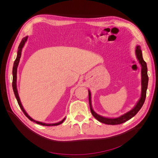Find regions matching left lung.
<instances>
[{"mask_svg":"<svg viewBox=\"0 0 158 158\" xmlns=\"http://www.w3.org/2000/svg\"><path fill=\"white\" fill-rule=\"evenodd\" d=\"M136 55L137 57L138 60L141 65V85H142V91H141V96L140 99L138 100L136 106L132 109L131 111L125 113L123 115L117 117V118H108V117H104L103 116L99 115L98 113H95L92 106V101H91V92L90 91L88 90L89 93V107L90 111L92 113V115L97 119L99 122L103 123L104 124H107V125H119V124H122L123 123H125L126 121H128L129 119L132 118L134 116H135L136 113L140 111V109L142 107L143 104H144L146 96V90L148 88V69H147V64L146 63L143 59L142 51L140 49V46L137 45L136 47Z\"/></svg>","mask_w":158,"mask_h":158,"instance_id":"8db88e82","label":"left lung"}]
</instances>
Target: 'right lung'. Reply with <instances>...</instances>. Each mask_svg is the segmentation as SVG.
<instances>
[{"label":"right lung","instance_id":"add662e5","mask_svg":"<svg viewBox=\"0 0 158 158\" xmlns=\"http://www.w3.org/2000/svg\"><path fill=\"white\" fill-rule=\"evenodd\" d=\"M27 40V36L23 37V39L22 40L21 42L20 45H19L18 46V52H17V56H16V59L15 60V61H14V66H13V69H12V75H13V79H12V88H13V91H14V95H15V97L17 99V102H18V103L19 105V106H20V107L21 108L22 111H23V113H24L25 115L30 119V120L31 121H33L34 122L37 124H39V125H43V126H56V125H60L61 123H63V121L65 120V118H63V120H62L61 121L59 122V123H53V124H47V123H41V122H39V121H35L33 120V119L30 117L29 115H28V114L26 113V111H25V109H23L22 105L21 103V102H20V98H19V95H18V90H17V85H16V80H17V68H18V64H19V62H20V57H21V55H22V48L23 47V46H24L25 45V43L26 42Z\"/></svg>","mask_w":158,"mask_h":158}]
</instances>
